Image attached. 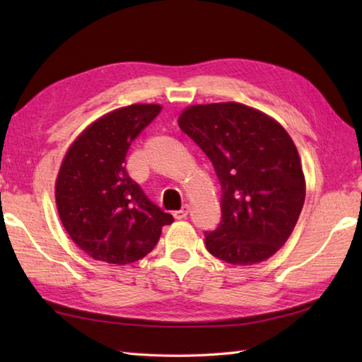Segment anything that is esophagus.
<instances>
[{"mask_svg": "<svg viewBox=\"0 0 362 362\" xmlns=\"http://www.w3.org/2000/svg\"><path fill=\"white\" fill-rule=\"evenodd\" d=\"M188 213H189V206L188 205H183L180 210L174 211V218L175 219H185L188 216Z\"/></svg>", "mask_w": 362, "mask_h": 362, "instance_id": "obj_1", "label": "esophagus"}]
</instances>
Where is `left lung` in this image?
<instances>
[{"label":"left lung","instance_id":"8db88e82","mask_svg":"<svg viewBox=\"0 0 362 362\" xmlns=\"http://www.w3.org/2000/svg\"><path fill=\"white\" fill-rule=\"evenodd\" d=\"M179 126L213 163L221 222L205 232L213 257L230 264L264 261L288 241L305 202L296 144L279 122L238 103L193 105Z\"/></svg>","mask_w":362,"mask_h":362}]
</instances>
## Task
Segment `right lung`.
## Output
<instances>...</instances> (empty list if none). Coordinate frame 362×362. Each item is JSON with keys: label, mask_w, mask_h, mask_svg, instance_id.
I'll return each mask as SVG.
<instances>
[{"label": "right lung", "mask_w": 362, "mask_h": 362, "mask_svg": "<svg viewBox=\"0 0 362 362\" xmlns=\"http://www.w3.org/2000/svg\"><path fill=\"white\" fill-rule=\"evenodd\" d=\"M160 110L156 104H134L107 113L66 152L56 182L59 216L91 258L134 263L156 247L161 227L174 221L126 169L129 146Z\"/></svg>", "instance_id": "right-lung-1"}]
</instances>
